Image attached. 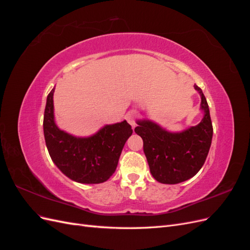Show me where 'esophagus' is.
Masks as SVG:
<instances>
[{
  "instance_id": "1",
  "label": "esophagus",
  "mask_w": 250,
  "mask_h": 250,
  "mask_svg": "<svg viewBox=\"0 0 250 250\" xmlns=\"http://www.w3.org/2000/svg\"><path fill=\"white\" fill-rule=\"evenodd\" d=\"M138 111L137 110H134V109H132V110H130V111H128L127 112V115H126V120H127V122L129 123L132 127L135 125V120H137V118H138Z\"/></svg>"
}]
</instances>
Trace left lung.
Returning <instances> with one entry per match:
<instances>
[{
    "label": "left lung",
    "instance_id": "8db88e82",
    "mask_svg": "<svg viewBox=\"0 0 250 250\" xmlns=\"http://www.w3.org/2000/svg\"><path fill=\"white\" fill-rule=\"evenodd\" d=\"M204 117L197 125L179 132L171 133L151 121H138L134 131L143 139L144 153L152 176L162 184L175 185L190 179L198 173L207 160L213 138V124L202 90Z\"/></svg>",
    "mask_w": 250,
    "mask_h": 250
}]
</instances>
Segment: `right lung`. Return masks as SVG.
<instances>
[{
	"mask_svg": "<svg viewBox=\"0 0 250 250\" xmlns=\"http://www.w3.org/2000/svg\"><path fill=\"white\" fill-rule=\"evenodd\" d=\"M53 88L47 97L43 133L52 161L65 176L80 184H101L115 173L127 139L132 134L126 121L106 125L89 138H75L60 130L53 115Z\"/></svg>",
	"mask_w": 250,
	"mask_h": 250,
	"instance_id": "1",
	"label": "right lung"
}]
</instances>
